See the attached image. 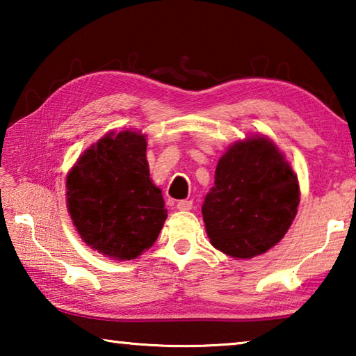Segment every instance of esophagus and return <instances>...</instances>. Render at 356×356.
Here are the masks:
<instances>
[{
	"instance_id": "34e87169",
	"label": "esophagus",
	"mask_w": 356,
	"mask_h": 356,
	"mask_svg": "<svg viewBox=\"0 0 356 356\" xmlns=\"http://www.w3.org/2000/svg\"><path fill=\"white\" fill-rule=\"evenodd\" d=\"M177 209L179 210H191L193 209V201H186V200L179 201L177 202Z\"/></svg>"
}]
</instances>
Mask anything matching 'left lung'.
<instances>
[{
	"mask_svg": "<svg viewBox=\"0 0 356 356\" xmlns=\"http://www.w3.org/2000/svg\"><path fill=\"white\" fill-rule=\"evenodd\" d=\"M298 202L297 176L272 141L261 136L234 144L202 202L210 243L237 259L262 254L284 237Z\"/></svg>",
	"mask_w": 356,
	"mask_h": 356,
	"instance_id": "left-lung-1",
	"label": "left lung"
}]
</instances>
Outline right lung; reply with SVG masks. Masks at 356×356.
I'll list each match as a JSON object with an SVG mask.
<instances>
[{
	"label": "right lung",
	"mask_w": 356,
	"mask_h": 356,
	"mask_svg": "<svg viewBox=\"0 0 356 356\" xmlns=\"http://www.w3.org/2000/svg\"><path fill=\"white\" fill-rule=\"evenodd\" d=\"M146 138L114 131L86 150L67 176V209L81 238L108 257L130 261L150 248L168 216L149 177Z\"/></svg>",
	"instance_id": "add662e5"
}]
</instances>
